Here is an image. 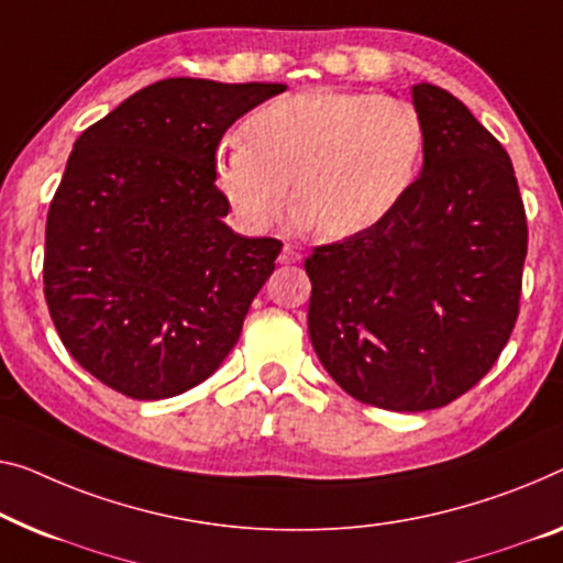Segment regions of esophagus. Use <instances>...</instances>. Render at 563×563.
I'll return each instance as SVG.
<instances>
[{
	"label": "esophagus",
	"mask_w": 563,
	"mask_h": 563,
	"mask_svg": "<svg viewBox=\"0 0 563 563\" xmlns=\"http://www.w3.org/2000/svg\"><path fill=\"white\" fill-rule=\"evenodd\" d=\"M278 260H280V265H292V263H298L300 255H298V250L292 247V245H285Z\"/></svg>",
	"instance_id": "1"
}]
</instances>
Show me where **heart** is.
<instances>
[{
	"label": "heart",
	"instance_id": "1",
	"mask_svg": "<svg viewBox=\"0 0 563 563\" xmlns=\"http://www.w3.org/2000/svg\"><path fill=\"white\" fill-rule=\"evenodd\" d=\"M214 154V184L250 230L278 220L288 197L303 228L351 238L389 217L422 172L427 123L412 100L303 90L273 98Z\"/></svg>",
	"mask_w": 563,
	"mask_h": 563
}]
</instances>
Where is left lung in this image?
Here are the masks:
<instances>
[{"mask_svg": "<svg viewBox=\"0 0 563 563\" xmlns=\"http://www.w3.org/2000/svg\"><path fill=\"white\" fill-rule=\"evenodd\" d=\"M427 123L419 179L379 224L306 257L308 333L339 387L391 412L473 389L514 333L528 224L506 148L460 100L412 88Z\"/></svg>", "mask_w": 563, "mask_h": 563, "instance_id": "left-lung-1", "label": "left lung"}]
</instances>
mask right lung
<instances>
[{"label": "right lung", "instance_id": "add662e5", "mask_svg": "<svg viewBox=\"0 0 563 563\" xmlns=\"http://www.w3.org/2000/svg\"><path fill=\"white\" fill-rule=\"evenodd\" d=\"M283 82L166 78L75 141L45 228L63 346L131 399L189 391L240 339L283 242L240 238L214 184L224 131Z\"/></svg>", "mask_w": 563, "mask_h": 563}]
</instances>
